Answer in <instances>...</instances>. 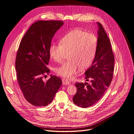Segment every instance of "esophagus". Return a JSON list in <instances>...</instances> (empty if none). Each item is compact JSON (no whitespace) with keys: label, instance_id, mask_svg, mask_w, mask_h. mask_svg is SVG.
Here are the masks:
<instances>
[{"label":"esophagus","instance_id":"1","mask_svg":"<svg viewBox=\"0 0 134 134\" xmlns=\"http://www.w3.org/2000/svg\"><path fill=\"white\" fill-rule=\"evenodd\" d=\"M62 82H63V85H69L70 84V82L65 79H62Z\"/></svg>","mask_w":134,"mask_h":134}]
</instances>
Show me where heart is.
<instances>
[{"label": "heart", "instance_id": "obj_1", "mask_svg": "<svg viewBox=\"0 0 134 134\" xmlns=\"http://www.w3.org/2000/svg\"><path fill=\"white\" fill-rule=\"evenodd\" d=\"M60 44L51 46L49 53L57 63L62 62L67 54L69 60L55 68L57 74L66 79H71L81 68L88 67L96 53L97 39L92 34L82 30H74L67 34Z\"/></svg>", "mask_w": 134, "mask_h": 134}]
</instances>
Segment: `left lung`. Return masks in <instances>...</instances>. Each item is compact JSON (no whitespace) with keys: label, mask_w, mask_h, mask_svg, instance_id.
<instances>
[{"label":"left lung","mask_w":134,"mask_h":134,"mask_svg":"<svg viewBox=\"0 0 134 134\" xmlns=\"http://www.w3.org/2000/svg\"><path fill=\"white\" fill-rule=\"evenodd\" d=\"M96 53L91 67L85 72V82L76 83L77 92L72 98L74 104L87 108L96 103L102 97L112 81L114 56L109 37L100 23Z\"/></svg>","instance_id":"obj_1"}]
</instances>
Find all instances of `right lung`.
Here are the masks:
<instances>
[{
	"instance_id": "right-lung-1",
	"label": "right lung",
	"mask_w": 134,
	"mask_h": 134,
	"mask_svg": "<svg viewBox=\"0 0 134 134\" xmlns=\"http://www.w3.org/2000/svg\"><path fill=\"white\" fill-rule=\"evenodd\" d=\"M64 24L61 21H38L24 35L17 52L15 68L19 86L25 99L36 107L46 106L53 100L62 84L61 79L51 75L43 81L47 67L53 35Z\"/></svg>"
}]
</instances>
